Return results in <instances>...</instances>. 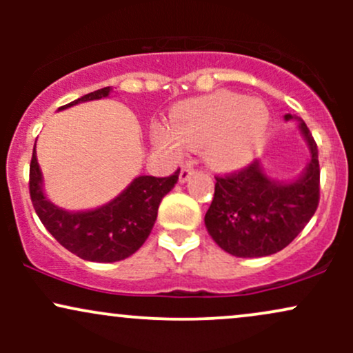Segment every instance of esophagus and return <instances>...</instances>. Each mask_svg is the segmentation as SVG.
I'll return each instance as SVG.
<instances>
[{
    "mask_svg": "<svg viewBox=\"0 0 353 353\" xmlns=\"http://www.w3.org/2000/svg\"><path fill=\"white\" fill-rule=\"evenodd\" d=\"M192 172H194V169L190 168V165H184L179 172V182H182V184H184V182H188L190 179V176H192Z\"/></svg>",
    "mask_w": 353,
    "mask_h": 353,
    "instance_id": "1",
    "label": "esophagus"
}]
</instances>
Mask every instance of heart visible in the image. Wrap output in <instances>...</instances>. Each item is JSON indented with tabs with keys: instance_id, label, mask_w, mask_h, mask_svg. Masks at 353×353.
<instances>
[{
	"instance_id": "b5f03b06",
	"label": "heart",
	"mask_w": 353,
	"mask_h": 353,
	"mask_svg": "<svg viewBox=\"0 0 353 353\" xmlns=\"http://www.w3.org/2000/svg\"><path fill=\"white\" fill-rule=\"evenodd\" d=\"M269 124V111L261 101L219 91L174 108L171 128L156 129L154 143L171 156L204 148L212 168L229 171L249 163L264 143Z\"/></svg>"
}]
</instances>
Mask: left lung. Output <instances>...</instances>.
<instances>
[{
  "label": "left lung",
  "instance_id": "1",
  "mask_svg": "<svg viewBox=\"0 0 353 353\" xmlns=\"http://www.w3.org/2000/svg\"><path fill=\"white\" fill-rule=\"evenodd\" d=\"M295 121L309 149L303 171L290 181H279L254 161L241 172L216 177L212 204L204 222L209 236L222 250L236 257H265L294 241L319 205V151L309 128Z\"/></svg>",
  "mask_w": 353,
  "mask_h": 353
}]
</instances>
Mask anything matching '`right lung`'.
<instances>
[{"instance_id":"1","label":"right lung","mask_w":353,"mask_h":353,"mask_svg":"<svg viewBox=\"0 0 353 353\" xmlns=\"http://www.w3.org/2000/svg\"><path fill=\"white\" fill-rule=\"evenodd\" d=\"M111 86L98 89L61 106L58 111L111 94ZM179 171L169 177L137 176L119 196L101 208L66 210L46 197L43 174L36 159V144L30 165V194L43 225L64 249L91 262H117L128 259L144 244L157 219L165 194L176 185Z\"/></svg>"}]
</instances>
